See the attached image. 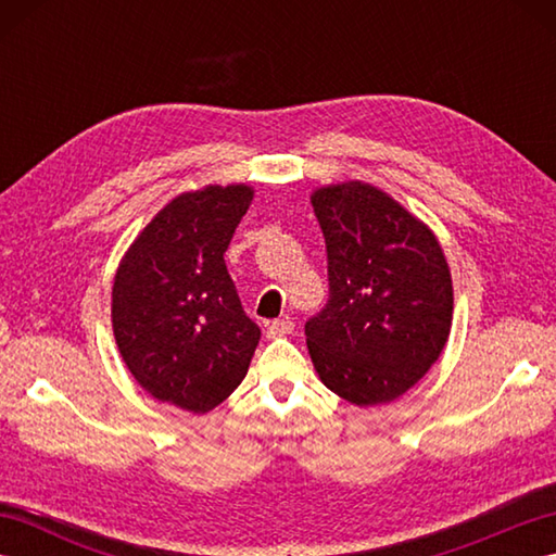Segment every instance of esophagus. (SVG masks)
Instances as JSON below:
<instances>
[{
	"label": "esophagus",
	"instance_id": "34e87169",
	"mask_svg": "<svg viewBox=\"0 0 556 556\" xmlns=\"http://www.w3.org/2000/svg\"><path fill=\"white\" fill-rule=\"evenodd\" d=\"M291 332H293V323H291V317H279V320H275V323H269V325H267V337H269V339L287 337V334H291Z\"/></svg>",
	"mask_w": 556,
	"mask_h": 556
}]
</instances>
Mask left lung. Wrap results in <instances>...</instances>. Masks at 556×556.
I'll use <instances>...</instances> for the list:
<instances>
[{
    "label": "left lung",
    "instance_id": "obj_1",
    "mask_svg": "<svg viewBox=\"0 0 556 556\" xmlns=\"http://www.w3.org/2000/svg\"><path fill=\"white\" fill-rule=\"evenodd\" d=\"M329 301L305 323L317 375L349 404L380 406L418 384L446 346L452 271L432 229L382 188H315Z\"/></svg>",
    "mask_w": 556,
    "mask_h": 556
}]
</instances>
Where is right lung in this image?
Returning a JSON list of instances; mask_svg holds the SVG:
<instances>
[{"label":"right lung","mask_w":556,"mask_h":556,"mask_svg":"<svg viewBox=\"0 0 556 556\" xmlns=\"http://www.w3.org/2000/svg\"><path fill=\"white\" fill-rule=\"evenodd\" d=\"M251 184L172 198L128 245L112 287L114 341L146 392L207 413L248 372L260 341L224 253L251 207Z\"/></svg>","instance_id":"add662e5"}]
</instances>
